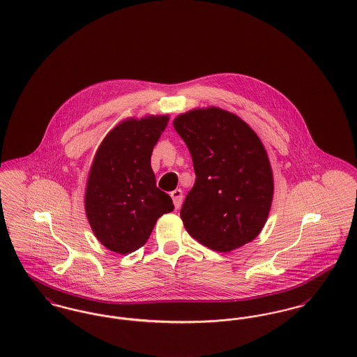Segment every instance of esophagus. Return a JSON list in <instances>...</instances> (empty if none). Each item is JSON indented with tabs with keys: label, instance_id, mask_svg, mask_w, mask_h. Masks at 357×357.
I'll return each mask as SVG.
<instances>
[{
	"label": "esophagus",
	"instance_id": "1",
	"mask_svg": "<svg viewBox=\"0 0 357 357\" xmlns=\"http://www.w3.org/2000/svg\"><path fill=\"white\" fill-rule=\"evenodd\" d=\"M171 198H172V202H174L175 209H179L181 205H182V199H183V192H182V190H174V191L171 192Z\"/></svg>",
	"mask_w": 357,
	"mask_h": 357
}]
</instances>
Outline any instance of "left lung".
<instances>
[{
  "mask_svg": "<svg viewBox=\"0 0 357 357\" xmlns=\"http://www.w3.org/2000/svg\"><path fill=\"white\" fill-rule=\"evenodd\" d=\"M172 124L197 176L181 210L186 231L213 251L245 245L263 229L273 204V168L261 140L238 116L215 106L182 113Z\"/></svg>",
  "mask_w": 357,
  "mask_h": 357,
  "instance_id": "8db88e82",
  "label": "left lung"
}]
</instances>
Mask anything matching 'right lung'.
<instances>
[{
    "label": "right lung",
    "mask_w": 357,
    "mask_h": 357,
    "mask_svg": "<svg viewBox=\"0 0 357 357\" xmlns=\"http://www.w3.org/2000/svg\"><path fill=\"white\" fill-rule=\"evenodd\" d=\"M168 114L126 119L97 149L89 171L84 210L97 240L109 251L126 255L147 243L159 217L174 210L156 188L151 155L168 124Z\"/></svg>",
    "instance_id": "obj_1"
}]
</instances>
